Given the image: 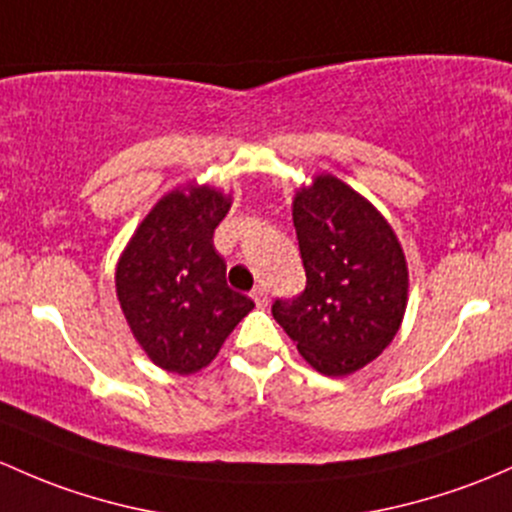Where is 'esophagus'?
Segmentation results:
<instances>
[{"label":"esophagus","mask_w":512,"mask_h":512,"mask_svg":"<svg viewBox=\"0 0 512 512\" xmlns=\"http://www.w3.org/2000/svg\"><path fill=\"white\" fill-rule=\"evenodd\" d=\"M252 299H255L257 306H265L267 304V289L262 287V284H260V287H255V289H252Z\"/></svg>","instance_id":"obj_1"}]
</instances>
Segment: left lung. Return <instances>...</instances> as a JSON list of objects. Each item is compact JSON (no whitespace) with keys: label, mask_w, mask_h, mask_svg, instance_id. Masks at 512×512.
Masks as SVG:
<instances>
[{"label":"left lung","mask_w":512,"mask_h":512,"mask_svg":"<svg viewBox=\"0 0 512 512\" xmlns=\"http://www.w3.org/2000/svg\"><path fill=\"white\" fill-rule=\"evenodd\" d=\"M306 289L272 316L324 375H348L385 351L407 306V262L387 220L336 176L294 198Z\"/></svg>","instance_id":"left-lung-1"}]
</instances>
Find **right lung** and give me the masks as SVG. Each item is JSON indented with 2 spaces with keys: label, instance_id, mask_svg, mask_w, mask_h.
Returning <instances> with one entry per match:
<instances>
[{
  "label": "right lung",
  "instance_id": "1",
  "mask_svg": "<svg viewBox=\"0 0 512 512\" xmlns=\"http://www.w3.org/2000/svg\"><path fill=\"white\" fill-rule=\"evenodd\" d=\"M208 186L174 191L154 206L117 265V299L134 338L169 373L206 368L255 306L225 282L213 233L228 213Z\"/></svg>",
  "mask_w": 512,
  "mask_h": 512
}]
</instances>
